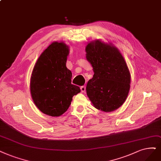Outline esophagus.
<instances>
[{
    "label": "esophagus",
    "mask_w": 161,
    "mask_h": 161,
    "mask_svg": "<svg viewBox=\"0 0 161 161\" xmlns=\"http://www.w3.org/2000/svg\"><path fill=\"white\" fill-rule=\"evenodd\" d=\"M80 89H81V92L82 93L86 92V86H81V87H80Z\"/></svg>",
    "instance_id": "obj_1"
}]
</instances>
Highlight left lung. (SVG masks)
<instances>
[{
	"instance_id": "8db88e82",
	"label": "left lung",
	"mask_w": 161,
	"mask_h": 161,
	"mask_svg": "<svg viewBox=\"0 0 161 161\" xmlns=\"http://www.w3.org/2000/svg\"><path fill=\"white\" fill-rule=\"evenodd\" d=\"M86 52L94 71L86 86L88 97L99 110L117 109L125 102L130 89V75L123 56L115 46L99 40L89 43Z\"/></svg>"
}]
</instances>
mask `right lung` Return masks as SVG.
Segmentation results:
<instances>
[{"instance_id":"add662e5","label":"right lung","mask_w":161,"mask_h":161,"mask_svg":"<svg viewBox=\"0 0 161 161\" xmlns=\"http://www.w3.org/2000/svg\"><path fill=\"white\" fill-rule=\"evenodd\" d=\"M68 46L53 42L42 53L36 63L31 80V92L37 108L52 117L68 110L72 97L80 92V87L71 84V71L66 68Z\"/></svg>"}]
</instances>
